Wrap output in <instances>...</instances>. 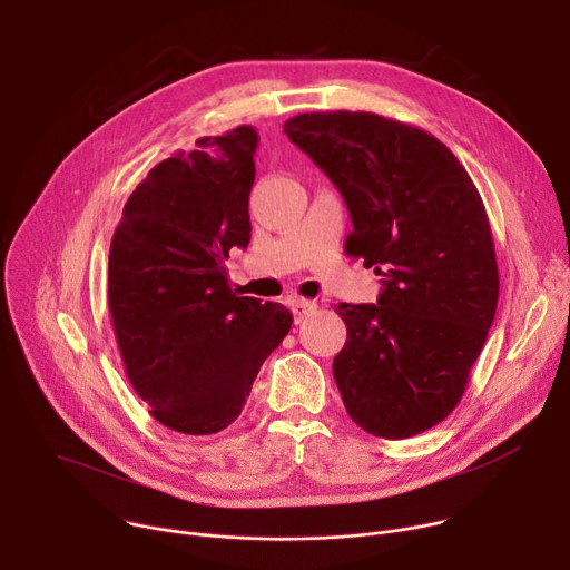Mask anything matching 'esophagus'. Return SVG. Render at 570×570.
I'll use <instances>...</instances> for the list:
<instances>
[{
    "mask_svg": "<svg viewBox=\"0 0 570 570\" xmlns=\"http://www.w3.org/2000/svg\"><path fill=\"white\" fill-rule=\"evenodd\" d=\"M291 308H293V317H295V322H302L306 315H311V313L317 308V304H315V302H311V299L299 297V299H293V302H291Z\"/></svg>",
    "mask_w": 570,
    "mask_h": 570,
    "instance_id": "obj_1",
    "label": "esophagus"
}]
</instances>
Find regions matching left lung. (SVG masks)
<instances>
[{"instance_id": "8db88e82", "label": "left lung", "mask_w": 570, "mask_h": 570, "mask_svg": "<svg viewBox=\"0 0 570 570\" xmlns=\"http://www.w3.org/2000/svg\"><path fill=\"white\" fill-rule=\"evenodd\" d=\"M288 139L347 203V250L381 275L376 304L336 306L347 343L334 379L350 417L403 440L440 424L464 394L499 304L482 198L431 132L374 112H304Z\"/></svg>"}]
</instances>
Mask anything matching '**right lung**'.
<instances>
[{
	"label": "right lung",
	"mask_w": 570,
	"mask_h": 570,
	"mask_svg": "<svg viewBox=\"0 0 570 570\" xmlns=\"http://www.w3.org/2000/svg\"><path fill=\"white\" fill-rule=\"evenodd\" d=\"M259 135L238 126L155 165L112 234L108 304L126 374L150 415L185 435L227 429L288 334L286 306L238 297L232 248L250 243Z\"/></svg>",
	"instance_id": "add662e5"
}]
</instances>
